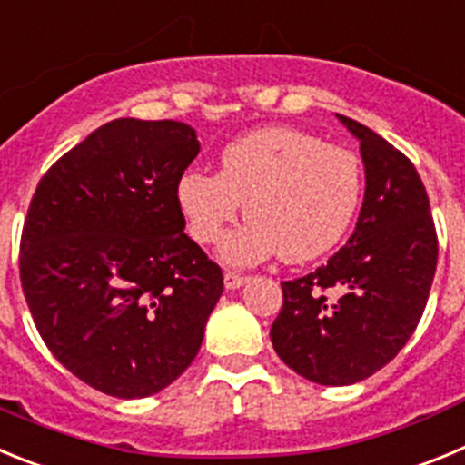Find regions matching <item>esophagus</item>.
<instances>
[{
	"mask_svg": "<svg viewBox=\"0 0 465 465\" xmlns=\"http://www.w3.org/2000/svg\"><path fill=\"white\" fill-rule=\"evenodd\" d=\"M245 282H248V275L233 273V271H227V273H224V287H227V290H238V287H242Z\"/></svg>",
	"mask_w": 465,
	"mask_h": 465,
	"instance_id": "34e87169",
	"label": "esophagus"
}]
</instances>
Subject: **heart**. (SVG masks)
Wrapping results in <instances>:
<instances>
[{"instance_id": "heart-1", "label": "heart", "mask_w": 465, "mask_h": 465, "mask_svg": "<svg viewBox=\"0 0 465 465\" xmlns=\"http://www.w3.org/2000/svg\"><path fill=\"white\" fill-rule=\"evenodd\" d=\"M359 157L296 127H263L224 145L220 171H187L175 202L192 238L215 245L245 211L250 223L224 242V259L254 263L280 252L290 263L333 250L359 211Z\"/></svg>"}]
</instances>
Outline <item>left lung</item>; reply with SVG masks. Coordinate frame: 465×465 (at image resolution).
I'll use <instances>...</instances> for the list:
<instances>
[{
	"mask_svg": "<svg viewBox=\"0 0 465 465\" xmlns=\"http://www.w3.org/2000/svg\"><path fill=\"white\" fill-rule=\"evenodd\" d=\"M359 139L366 194L357 229L320 269L282 282L271 326L278 357L305 380L342 387L387 366L415 333L438 263V233L415 164L338 115Z\"/></svg>",
	"mask_w": 465,
	"mask_h": 465,
	"instance_id": "1",
	"label": "left lung"
}]
</instances>
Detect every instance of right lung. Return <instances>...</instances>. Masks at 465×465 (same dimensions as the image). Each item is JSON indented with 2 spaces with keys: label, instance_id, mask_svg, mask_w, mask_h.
<instances>
[{
  "label": "right lung",
  "instance_id": "1",
  "mask_svg": "<svg viewBox=\"0 0 465 465\" xmlns=\"http://www.w3.org/2000/svg\"><path fill=\"white\" fill-rule=\"evenodd\" d=\"M199 154L175 120L120 118L44 173L20 282L53 357L90 387L143 399L194 361L223 269L187 236L175 185Z\"/></svg>",
  "mask_w": 465,
  "mask_h": 465
}]
</instances>
